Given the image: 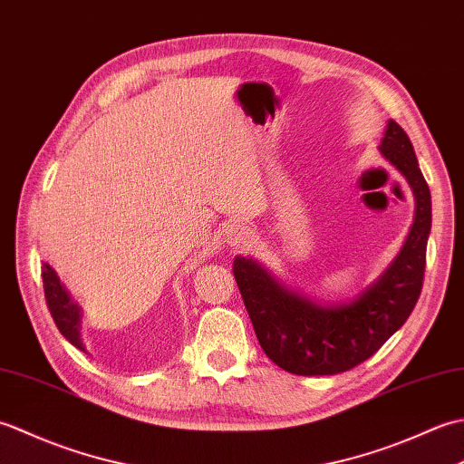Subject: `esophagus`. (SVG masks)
I'll use <instances>...</instances> for the list:
<instances>
[{
    "label": "esophagus",
    "instance_id": "34e87169",
    "mask_svg": "<svg viewBox=\"0 0 464 464\" xmlns=\"http://www.w3.org/2000/svg\"><path fill=\"white\" fill-rule=\"evenodd\" d=\"M255 233L249 229L247 225H233L229 231H227V243L231 245L233 249H243L253 243Z\"/></svg>",
    "mask_w": 464,
    "mask_h": 464
}]
</instances>
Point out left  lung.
<instances>
[{"mask_svg": "<svg viewBox=\"0 0 464 464\" xmlns=\"http://www.w3.org/2000/svg\"><path fill=\"white\" fill-rule=\"evenodd\" d=\"M381 155L415 195V219L397 257L347 303L309 299L259 261L237 255L233 273L265 354L293 374H337L372 357L415 309L422 289L430 233V191L409 135L389 121Z\"/></svg>", "mask_w": 464, "mask_h": 464, "instance_id": "8db88e82", "label": "left lung"}]
</instances>
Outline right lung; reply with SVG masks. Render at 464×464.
<instances>
[{
	"instance_id": "right-lung-1",
	"label": "right lung",
	"mask_w": 464,
	"mask_h": 464,
	"mask_svg": "<svg viewBox=\"0 0 464 464\" xmlns=\"http://www.w3.org/2000/svg\"><path fill=\"white\" fill-rule=\"evenodd\" d=\"M42 279H44L47 307H49V313H52L59 333H62L69 343L75 344L77 349L85 351L83 341H82V317H83L82 307L72 299V295L67 293L63 283L59 281L57 273L49 267L47 263H44L42 267Z\"/></svg>"
}]
</instances>
